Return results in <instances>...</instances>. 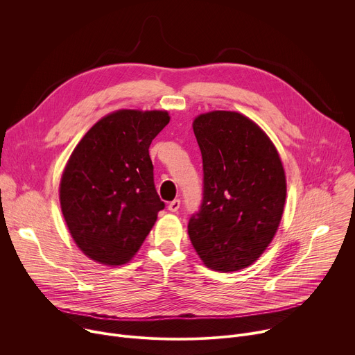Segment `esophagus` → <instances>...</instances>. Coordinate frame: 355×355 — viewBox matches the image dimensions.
I'll list each match as a JSON object with an SVG mask.
<instances>
[{
  "instance_id": "esophagus-1",
  "label": "esophagus",
  "mask_w": 355,
  "mask_h": 355,
  "mask_svg": "<svg viewBox=\"0 0 355 355\" xmlns=\"http://www.w3.org/2000/svg\"><path fill=\"white\" fill-rule=\"evenodd\" d=\"M180 207H181V200L180 199H174L173 202H170V204H168V211L170 212H177L180 209Z\"/></svg>"
}]
</instances>
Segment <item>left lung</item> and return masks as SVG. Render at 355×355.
Returning a JSON list of instances; mask_svg holds the SVG:
<instances>
[{"mask_svg":"<svg viewBox=\"0 0 355 355\" xmlns=\"http://www.w3.org/2000/svg\"><path fill=\"white\" fill-rule=\"evenodd\" d=\"M192 126L204 192L188 222L191 243L211 270L245 268L263 254L282 218L286 180L279 155L260 126L239 112L202 114Z\"/></svg>","mask_w":355,"mask_h":355,"instance_id":"left-lung-1","label":"left lung"}]
</instances>
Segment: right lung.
I'll return each mask as SVG.
<instances>
[{
    "label": "right lung",
    "mask_w": 355,
    "mask_h": 355,
    "mask_svg": "<svg viewBox=\"0 0 355 355\" xmlns=\"http://www.w3.org/2000/svg\"><path fill=\"white\" fill-rule=\"evenodd\" d=\"M170 122L166 111L121 110L98 121L71 153L60 181V205L85 256L128 263L164 209L148 147Z\"/></svg>",
    "instance_id": "add662e5"
}]
</instances>
